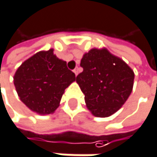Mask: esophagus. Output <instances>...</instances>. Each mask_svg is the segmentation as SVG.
<instances>
[{
  "label": "esophagus",
  "mask_w": 157,
  "mask_h": 157,
  "mask_svg": "<svg viewBox=\"0 0 157 157\" xmlns=\"http://www.w3.org/2000/svg\"><path fill=\"white\" fill-rule=\"evenodd\" d=\"M74 73H75V75H78V73H79V68H78V67H76V68H75V69L74 70Z\"/></svg>",
  "instance_id": "esophagus-1"
}]
</instances>
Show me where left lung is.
Returning a JSON list of instances; mask_svg holds the SVG:
<instances>
[{"label":"left lung","instance_id":"1","mask_svg":"<svg viewBox=\"0 0 157 157\" xmlns=\"http://www.w3.org/2000/svg\"><path fill=\"white\" fill-rule=\"evenodd\" d=\"M80 65L83 71L76 82L87 108L97 117H107L117 112L132 93L134 71L105 48H94L84 53Z\"/></svg>","mask_w":157,"mask_h":157}]
</instances>
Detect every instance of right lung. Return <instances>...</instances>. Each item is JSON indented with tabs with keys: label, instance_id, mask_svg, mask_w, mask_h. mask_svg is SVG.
<instances>
[{
	"label": "right lung",
	"instance_id": "add662e5",
	"mask_svg": "<svg viewBox=\"0 0 157 157\" xmlns=\"http://www.w3.org/2000/svg\"><path fill=\"white\" fill-rule=\"evenodd\" d=\"M75 81V75L66 62L53 54V50L42 51L21 63L13 82L21 101L40 114L52 113L59 106L64 90Z\"/></svg>",
	"mask_w": 157,
	"mask_h": 157
}]
</instances>
